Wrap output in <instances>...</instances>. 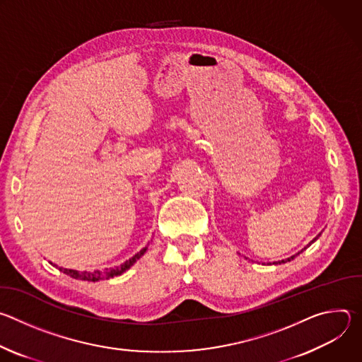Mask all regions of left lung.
I'll use <instances>...</instances> for the list:
<instances>
[{
  "mask_svg": "<svg viewBox=\"0 0 362 362\" xmlns=\"http://www.w3.org/2000/svg\"><path fill=\"white\" fill-rule=\"evenodd\" d=\"M320 235H321V233H320ZM320 235H318V236H320ZM318 236H317V238H315V239H314V240H313V242H315V240H317V239H318ZM313 242H311V243H313ZM311 243H309V245H311ZM309 245H308V246H309ZM305 249H306V247H305ZM302 250H303V249H302ZM302 250H300V252H302ZM300 252H299V253H300ZM299 253H296V255H299ZM296 255H293V256H291V257H288V259H285V261H281V262H275V264H276V265H278V264H285V262H289V261H292V259H293V257H295V256H296Z\"/></svg>",
  "mask_w": 362,
  "mask_h": 362,
  "instance_id": "1",
  "label": "left lung"
}]
</instances>
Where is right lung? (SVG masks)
<instances>
[{
	"label": "right lung",
	"instance_id": "right-lung-1",
	"mask_svg": "<svg viewBox=\"0 0 362 362\" xmlns=\"http://www.w3.org/2000/svg\"><path fill=\"white\" fill-rule=\"evenodd\" d=\"M147 246L143 247L140 252H137L133 257H130L129 261H126L124 264L119 265V267H115L112 269H106V271H91V272H86V271H74V269H66V268H59L62 272H64L66 275H70L71 278L74 279H81V281H91V282H97L100 279H109V278H113V276H117V275H122L123 272H126L137 259L139 257L146 252Z\"/></svg>",
	"mask_w": 362,
	"mask_h": 362
}]
</instances>
